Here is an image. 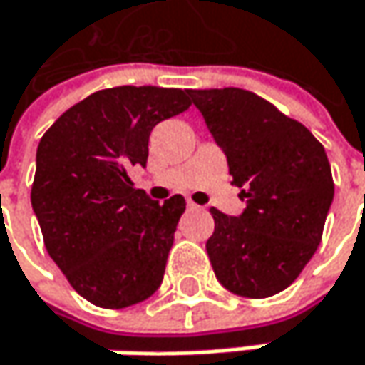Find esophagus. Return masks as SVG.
<instances>
[{"label":"esophagus","instance_id":"esophagus-1","mask_svg":"<svg viewBox=\"0 0 365 365\" xmlns=\"http://www.w3.org/2000/svg\"><path fill=\"white\" fill-rule=\"evenodd\" d=\"M187 205H189V207H191V210H193V207H197V204H195V202H191V200H189V202H187Z\"/></svg>","mask_w":365,"mask_h":365}]
</instances>
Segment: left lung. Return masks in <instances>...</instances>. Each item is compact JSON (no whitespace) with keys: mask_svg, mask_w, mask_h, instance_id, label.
<instances>
[{"mask_svg":"<svg viewBox=\"0 0 365 365\" xmlns=\"http://www.w3.org/2000/svg\"><path fill=\"white\" fill-rule=\"evenodd\" d=\"M225 151L246 210L212 207L205 244L216 279L233 294L267 298L286 290L315 254L334 180L322 143L297 119L240 88L189 90Z\"/></svg>","mask_w":365,"mask_h":365,"instance_id":"8db88e82","label":"left lung"}]
</instances>
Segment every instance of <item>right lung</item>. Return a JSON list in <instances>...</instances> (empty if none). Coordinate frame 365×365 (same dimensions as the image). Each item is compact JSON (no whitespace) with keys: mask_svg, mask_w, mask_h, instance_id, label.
I'll use <instances>...</instances> for the list:
<instances>
[{"mask_svg":"<svg viewBox=\"0 0 365 365\" xmlns=\"http://www.w3.org/2000/svg\"><path fill=\"white\" fill-rule=\"evenodd\" d=\"M191 107L185 90L119 86L73 105L41 136L31 187L50 258L77 294L103 309L143 302L161 286L185 197L153 202L130 180L149 134Z\"/></svg>","mask_w":365,"mask_h":365,"instance_id":"obj_1","label":"right lung"}]
</instances>
